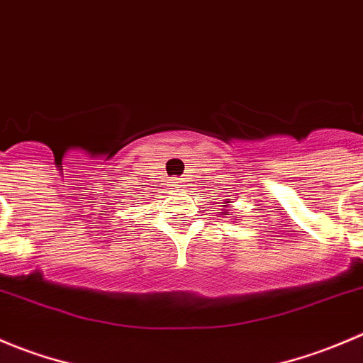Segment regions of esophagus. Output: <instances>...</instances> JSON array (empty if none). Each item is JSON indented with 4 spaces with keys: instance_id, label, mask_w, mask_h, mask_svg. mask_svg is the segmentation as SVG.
I'll return each mask as SVG.
<instances>
[{
    "instance_id": "obj_1",
    "label": "esophagus",
    "mask_w": 363,
    "mask_h": 363,
    "mask_svg": "<svg viewBox=\"0 0 363 363\" xmlns=\"http://www.w3.org/2000/svg\"><path fill=\"white\" fill-rule=\"evenodd\" d=\"M182 178H177V177H174V178H171V180H169V185L171 186H174V189H180V186H183L182 185Z\"/></svg>"
}]
</instances>
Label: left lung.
<instances>
[{"mask_svg":"<svg viewBox=\"0 0 363 363\" xmlns=\"http://www.w3.org/2000/svg\"><path fill=\"white\" fill-rule=\"evenodd\" d=\"M224 206H225V204H224ZM228 215H229V213H228Z\"/></svg>","mask_w":363,"mask_h":363,"instance_id":"left-lung-1","label":"left lung"}]
</instances>
